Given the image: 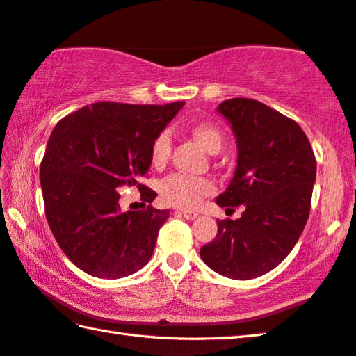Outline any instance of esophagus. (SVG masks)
Segmentation results:
<instances>
[{"mask_svg":"<svg viewBox=\"0 0 356 356\" xmlns=\"http://www.w3.org/2000/svg\"><path fill=\"white\" fill-rule=\"evenodd\" d=\"M180 211H182L184 218L188 219V221H193V219H196V218H197V213H196V211H193V210H180Z\"/></svg>","mask_w":356,"mask_h":356,"instance_id":"obj_1","label":"esophagus"}]
</instances>
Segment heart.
<instances>
[{
    "mask_svg": "<svg viewBox=\"0 0 356 356\" xmlns=\"http://www.w3.org/2000/svg\"><path fill=\"white\" fill-rule=\"evenodd\" d=\"M193 137L197 143L204 147L207 152L218 154L224 146V135L216 124L213 122H197L191 127ZM171 152V138L168 132L159 134L152 141L151 146V163L156 168L166 165ZM216 186L210 179L193 177L185 174H171L160 184V199L165 204L179 207V209H195L200 204V200L215 193Z\"/></svg>",
    "mask_w": 356,
    "mask_h": 356,
    "instance_id": "b5f03b06",
    "label": "heart"
}]
</instances>
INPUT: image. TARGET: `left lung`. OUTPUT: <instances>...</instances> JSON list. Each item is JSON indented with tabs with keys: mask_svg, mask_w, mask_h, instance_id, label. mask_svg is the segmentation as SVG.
Segmentation results:
<instances>
[{
	"mask_svg": "<svg viewBox=\"0 0 356 356\" xmlns=\"http://www.w3.org/2000/svg\"><path fill=\"white\" fill-rule=\"evenodd\" d=\"M218 112L235 134L238 161L216 204L245 210L235 221L218 219V235L200 248V258L218 274L249 280L279 266L302 235L316 157L302 127L260 101L227 99Z\"/></svg>",
	"mask_w": 356,
	"mask_h": 356,
	"instance_id": "8db88e82",
	"label": "left lung"
}]
</instances>
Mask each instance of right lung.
Masks as SVG:
<instances>
[{
	"instance_id": "obj_1",
	"label": "right lung",
	"mask_w": 356,
	"mask_h": 356,
	"mask_svg": "<svg viewBox=\"0 0 356 356\" xmlns=\"http://www.w3.org/2000/svg\"><path fill=\"white\" fill-rule=\"evenodd\" d=\"M185 102L134 106L95 102L67 115L51 132L40 165L44 215L57 244L93 277L121 279L151 260L170 210L121 211L118 191L137 186L151 166L154 138Z\"/></svg>"
}]
</instances>
